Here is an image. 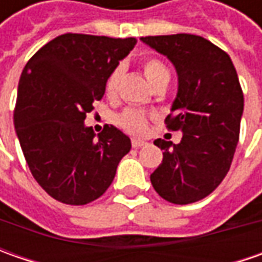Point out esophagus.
I'll use <instances>...</instances> for the list:
<instances>
[{"instance_id":"esophagus-1","label":"esophagus","mask_w":262,"mask_h":262,"mask_svg":"<svg viewBox=\"0 0 262 262\" xmlns=\"http://www.w3.org/2000/svg\"><path fill=\"white\" fill-rule=\"evenodd\" d=\"M131 144H133L134 148H140V147L147 146L146 141H141V140H133V141H131Z\"/></svg>"}]
</instances>
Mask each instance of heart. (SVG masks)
<instances>
[{"label": "heart", "mask_w": 262, "mask_h": 262, "mask_svg": "<svg viewBox=\"0 0 262 262\" xmlns=\"http://www.w3.org/2000/svg\"><path fill=\"white\" fill-rule=\"evenodd\" d=\"M143 70H144V74H146L148 83L153 87H156L157 84H160L163 81H169V70H167L166 64L162 59L156 58V56L146 58L143 61ZM122 74H124V66L122 64L116 66L109 73L105 83L106 95H115L118 86H119V81L122 78ZM118 122L125 131L140 136V134H143L146 131L147 124H148V115L143 111H138V109H134V107H128L119 115Z\"/></svg>", "instance_id": "heart-1"}]
</instances>
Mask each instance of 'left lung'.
<instances>
[{"label":"left lung","mask_w":262,"mask_h":262,"mask_svg":"<svg viewBox=\"0 0 262 262\" xmlns=\"http://www.w3.org/2000/svg\"><path fill=\"white\" fill-rule=\"evenodd\" d=\"M141 40L166 55L178 73V95L165 119L182 131L179 144L157 138L163 160L150 176L162 198L191 204L211 194L230 169L239 141L244 93L223 49L201 36H146Z\"/></svg>","instance_id":"1"}]
</instances>
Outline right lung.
<instances>
[{"mask_svg":"<svg viewBox=\"0 0 262 262\" xmlns=\"http://www.w3.org/2000/svg\"><path fill=\"white\" fill-rule=\"evenodd\" d=\"M136 37L66 33L29 59L18 81L14 128L36 182L56 201L84 206L105 194L118 163L131 150L114 125L97 137L84 125L105 95L109 73Z\"/></svg>","mask_w":262,"mask_h":262,"instance_id":"1","label":"right lung"}]
</instances>
